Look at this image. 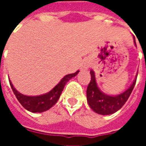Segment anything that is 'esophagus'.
<instances>
[{
  "mask_svg": "<svg viewBox=\"0 0 146 146\" xmlns=\"http://www.w3.org/2000/svg\"><path fill=\"white\" fill-rule=\"evenodd\" d=\"M88 67H89L88 63H85V64H84V69H88Z\"/></svg>",
  "mask_w": 146,
  "mask_h": 146,
  "instance_id": "esophagus-1",
  "label": "esophagus"
}]
</instances>
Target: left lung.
<instances>
[{"label": "left lung", "mask_w": 146, "mask_h": 146, "mask_svg": "<svg viewBox=\"0 0 146 146\" xmlns=\"http://www.w3.org/2000/svg\"><path fill=\"white\" fill-rule=\"evenodd\" d=\"M134 43L136 45L135 39ZM90 73L91 81L87 88V100L92 110L101 115L113 114L122 107L131 94L137 80V77H135V80L124 92L118 95H109L103 93L98 88V84L95 80V72L91 70Z\"/></svg>", "instance_id": "1"}]
</instances>
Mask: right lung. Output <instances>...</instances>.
I'll use <instances>...</instances> for the list:
<instances>
[{
	"instance_id": "right-lung-1",
	"label": "right lung",
	"mask_w": 146,
	"mask_h": 146,
	"mask_svg": "<svg viewBox=\"0 0 146 146\" xmlns=\"http://www.w3.org/2000/svg\"><path fill=\"white\" fill-rule=\"evenodd\" d=\"M78 73H79V70H77L76 73L67 74L50 92L44 95H37V96H27V95H23L15 88L10 80H9V83L15 97L17 98L18 101L20 102V104L26 110L32 113H42L51 109L57 102L62 94V92L63 91L66 84L71 78L76 76Z\"/></svg>"
}]
</instances>
